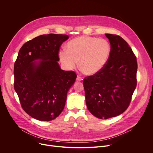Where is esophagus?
Here are the masks:
<instances>
[{
    "instance_id": "1",
    "label": "esophagus",
    "mask_w": 153,
    "mask_h": 153,
    "mask_svg": "<svg viewBox=\"0 0 153 153\" xmlns=\"http://www.w3.org/2000/svg\"><path fill=\"white\" fill-rule=\"evenodd\" d=\"M77 80H78V81H82L83 79H82V77L80 76V75H77Z\"/></svg>"
}]
</instances>
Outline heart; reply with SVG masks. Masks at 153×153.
Here are the masks:
<instances>
[{
  "label": "heart",
  "mask_w": 153,
  "mask_h": 153,
  "mask_svg": "<svg viewBox=\"0 0 153 153\" xmlns=\"http://www.w3.org/2000/svg\"><path fill=\"white\" fill-rule=\"evenodd\" d=\"M111 52V47L107 40L81 36L68 42L66 51H60L59 56L67 68L73 69L79 61L82 71L86 74L93 75L105 66Z\"/></svg>",
  "instance_id": "1"
}]
</instances>
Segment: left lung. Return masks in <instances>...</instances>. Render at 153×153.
<instances>
[{
    "label": "left lung",
    "instance_id": "obj_1",
    "mask_svg": "<svg viewBox=\"0 0 153 153\" xmlns=\"http://www.w3.org/2000/svg\"><path fill=\"white\" fill-rule=\"evenodd\" d=\"M111 52L105 66L83 79L87 108L95 117L106 119L123 113L137 85L136 57L120 36L105 34Z\"/></svg>",
    "mask_w": 153,
    "mask_h": 153
}]
</instances>
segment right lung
<instances>
[{"label":"right lung","instance_id":"right-lung-1","mask_svg":"<svg viewBox=\"0 0 153 153\" xmlns=\"http://www.w3.org/2000/svg\"><path fill=\"white\" fill-rule=\"evenodd\" d=\"M68 38L66 34L41 35L19 51L14 66V90L22 108L34 119L50 121L63 110L77 77L73 71L61 70L57 62L60 47Z\"/></svg>","mask_w":153,"mask_h":153}]
</instances>
